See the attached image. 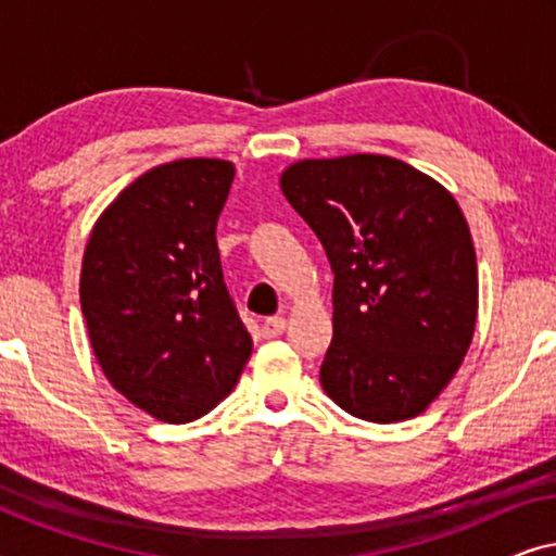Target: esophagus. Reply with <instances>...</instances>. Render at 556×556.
Listing matches in <instances>:
<instances>
[{
  "label": "esophagus",
  "instance_id": "34e87169",
  "mask_svg": "<svg viewBox=\"0 0 556 556\" xmlns=\"http://www.w3.org/2000/svg\"><path fill=\"white\" fill-rule=\"evenodd\" d=\"M261 331H263L265 339H276V337H280V333L286 331V318H283V316H270V318H265L263 326H261Z\"/></svg>",
  "mask_w": 556,
  "mask_h": 556
}]
</instances>
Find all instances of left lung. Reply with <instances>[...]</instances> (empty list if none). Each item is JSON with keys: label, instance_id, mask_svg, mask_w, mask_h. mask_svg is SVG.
Returning a JSON list of instances; mask_svg holds the SVG:
<instances>
[{"label": "left lung", "instance_id": "8db88e82", "mask_svg": "<svg viewBox=\"0 0 556 556\" xmlns=\"http://www.w3.org/2000/svg\"><path fill=\"white\" fill-rule=\"evenodd\" d=\"M280 189L333 270L326 394L369 422L420 415L476 329V250L458 202L415 166L377 154L306 159L288 166Z\"/></svg>", "mask_w": 556, "mask_h": 556}]
</instances>
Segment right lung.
<instances>
[{
  "mask_svg": "<svg viewBox=\"0 0 556 556\" xmlns=\"http://www.w3.org/2000/svg\"><path fill=\"white\" fill-rule=\"evenodd\" d=\"M232 177L223 159L154 166L103 212L83 255L80 308L96 359L162 422L207 415L253 352L215 238Z\"/></svg>",
  "mask_w": 556,
  "mask_h": 556,
  "instance_id": "add662e5",
  "label": "right lung"
}]
</instances>
